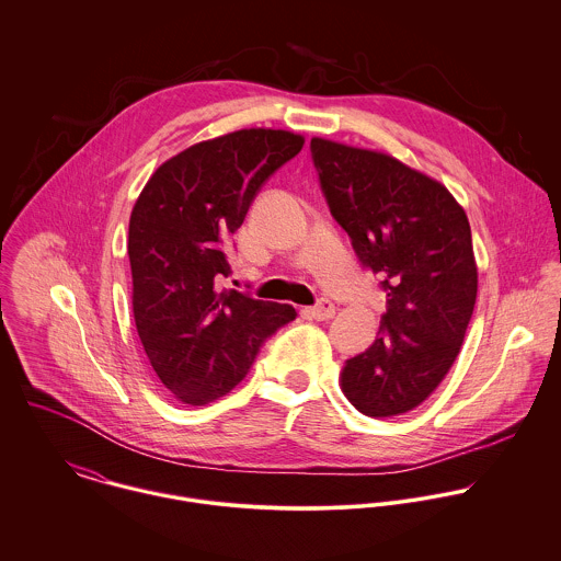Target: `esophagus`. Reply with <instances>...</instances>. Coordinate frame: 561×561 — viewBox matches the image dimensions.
<instances>
[{"instance_id": "esophagus-1", "label": "esophagus", "mask_w": 561, "mask_h": 561, "mask_svg": "<svg viewBox=\"0 0 561 561\" xmlns=\"http://www.w3.org/2000/svg\"><path fill=\"white\" fill-rule=\"evenodd\" d=\"M302 313L313 318V320H331L335 316V305L331 300L322 298L316 307H307Z\"/></svg>"}]
</instances>
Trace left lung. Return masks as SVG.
<instances>
[{
  "label": "left lung",
  "instance_id": "8db88e82",
  "mask_svg": "<svg viewBox=\"0 0 561 561\" xmlns=\"http://www.w3.org/2000/svg\"><path fill=\"white\" fill-rule=\"evenodd\" d=\"M311 154L331 215L387 291L378 337L346 362L342 391L373 417L411 411L450 370L474 311L466 210L442 183L389 154L320 137Z\"/></svg>",
  "mask_w": 561,
  "mask_h": 561
}]
</instances>
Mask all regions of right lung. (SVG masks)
Returning a JSON list of instances; mask_svg holds the SVG:
<instances>
[{
    "label": "right lung",
    "instance_id": "right-lung-1",
    "mask_svg": "<svg viewBox=\"0 0 561 561\" xmlns=\"http://www.w3.org/2000/svg\"><path fill=\"white\" fill-rule=\"evenodd\" d=\"M305 146V137L245 128L199 141L165 161L135 202L128 228L133 313L161 382L185 404L228 393L261 344L296 320L291 305L219 291L224 248L261 185Z\"/></svg>",
    "mask_w": 561,
    "mask_h": 561
}]
</instances>
